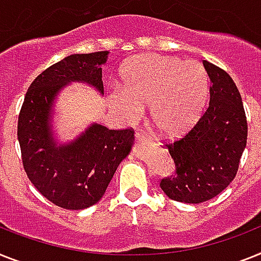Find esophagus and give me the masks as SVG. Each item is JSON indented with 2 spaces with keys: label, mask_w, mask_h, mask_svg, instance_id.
<instances>
[{
  "label": "esophagus",
  "mask_w": 261,
  "mask_h": 261,
  "mask_svg": "<svg viewBox=\"0 0 261 261\" xmlns=\"http://www.w3.org/2000/svg\"><path fill=\"white\" fill-rule=\"evenodd\" d=\"M135 139H136V141H137V143H149L150 140H149V137H148V136L146 135H144L143 132H136V135H135Z\"/></svg>",
  "instance_id": "obj_1"
}]
</instances>
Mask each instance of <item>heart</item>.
Returning <instances> with one entry per match:
<instances>
[{
	"label": "heart",
	"instance_id": "b5f03b06",
	"mask_svg": "<svg viewBox=\"0 0 261 261\" xmlns=\"http://www.w3.org/2000/svg\"><path fill=\"white\" fill-rule=\"evenodd\" d=\"M122 89L109 96L112 107L128 122L150 107V124L167 139L180 137L199 121L210 88L204 69L169 56L141 55L121 70Z\"/></svg>",
	"mask_w": 261,
	"mask_h": 261
}]
</instances>
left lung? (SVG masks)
<instances>
[{
    "label": "left lung",
    "mask_w": 261,
    "mask_h": 261,
    "mask_svg": "<svg viewBox=\"0 0 261 261\" xmlns=\"http://www.w3.org/2000/svg\"><path fill=\"white\" fill-rule=\"evenodd\" d=\"M210 77V105L197 124L167 144L174 174L160 187L172 200L200 204L227 188L238 173L247 145L248 125L242 96L225 70L203 60Z\"/></svg>",
    "instance_id": "left-lung-1"
}]
</instances>
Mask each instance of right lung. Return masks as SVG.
Masks as SVG:
<instances>
[{
  "label": "right lung",
  "instance_id": "1",
  "mask_svg": "<svg viewBox=\"0 0 261 261\" xmlns=\"http://www.w3.org/2000/svg\"><path fill=\"white\" fill-rule=\"evenodd\" d=\"M109 51L72 55L36 77L18 116L23 169L41 195L65 210H85L100 201L116 169L130 153L135 130L90 124L73 141L60 144L53 133L58 93L84 83L104 94L102 68Z\"/></svg>",
  "mask_w": 261,
  "mask_h": 261
}]
</instances>
